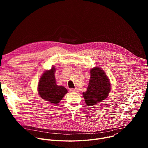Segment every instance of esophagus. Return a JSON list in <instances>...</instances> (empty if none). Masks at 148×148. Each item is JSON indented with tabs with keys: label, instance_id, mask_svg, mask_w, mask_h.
Instances as JSON below:
<instances>
[{
	"label": "esophagus",
	"instance_id": "obj_1",
	"mask_svg": "<svg viewBox=\"0 0 148 148\" xmlns=\"http://www.w3.org/2000/svg\"><path fill=\"white\" fill-rule=\"evenodd\" d=\"M70 91L71 92H77L79 91V90L78 88H75V89L71 88V89H70Z\"/></svg>",
	"mask_w": 148,
	"mask_h": 148
}]
</instances>
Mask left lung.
I'll list each match as a JSON object with an SVG mask.
<instances>
[{
  "label": "left lung",
  "mask_w": 148,
  "mask_h": 148,
  "mask_svg": "<svg viewBox=\"0 0 148 148\" xmlns=\"http://www.w3.org/2000/svg\"><path fill=\"white\" fill-rule=\"evenodd\" d=\"M90 73L88 87L82 94L86 104L92 107L108 97L111 87L109 78L101 68L92 69Z\"/></svg>",
  "instance_id": "1"
}]
</instances>
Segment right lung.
Wrapping results in <instances>:
<instances>
[{
	"label": "right lung",
	"mask_w": 148,
	"mask_h": 148,
	"mask_svg": "<svg viewBox=\"0 0 148 148\" xmlns=\"http://www.w3.org/2000/svg\"><path fill=\"white\" fill-rule=\"evenodd\" d=\"M55 68L46 71L40 78L38 91L40 96L45 100L53 104H57L67 93V89L63 86L57 85L55 76Z\"/></svg>",
	"instance_id": "obj_1"
}]
</instances>
